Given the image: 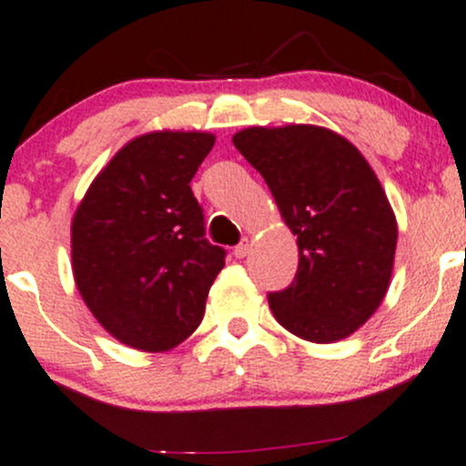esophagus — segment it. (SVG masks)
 I'll use <instances>...</instances> for the list:
<instances>
[{
    "label": "esophagus",
    "mask_w": 466,
    "mask_h": 466,
    "mask_svg": "<svg viewBox=\"0 0 466 466\" xmlns=\"http://www.w3.org/2000/svg\"><path fill=\"white\" fill-rule=\"evenodd\" d=\"M248 254H249V243L248 241L238 243L237 248H234V257H237V258H245Z\"/></svg>",
    "instance_id": "obj_1"
}]
</instances>
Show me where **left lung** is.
<instances>
[{"instance_id": "obj_1", "label": "left lung", "mask_w": 466, "mask_h": 466, "mask_svg": "<svg viewBox=\"0 0 466 466\" xmlns=\"http://www.w3.org/2000/svg\"><path fill=\"white\" fill-rule=\"evenodd\" d=\"M232 141L299 237L294 280L268 294L274 319L311 342L347 339L390 288L398 228L380 181L350 141L319 126L248 127Z\"/></svg>"}]
</instances>
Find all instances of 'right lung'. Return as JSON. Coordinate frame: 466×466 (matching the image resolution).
I'll use <instances>...</instances> for the list:
<instances>
[{
    "label": "right lung",
    "mask_w": 466,
    "mask_h": 466,
    "mask_svg": "<svg viewBox=\"0 0 466 466\" xmlns=\"http://www.w3.org/2000/svg\"><path fill=\"white\" fill-rule=\"evenodd\" d=\"M208 132H150L121 147L73 218L81 299L124 345L166 351L201 325L225 249L206 238L190 181L209 155Z\"/></svg>",
    "instance_id": "right-lung-1"
}]
</instances>
